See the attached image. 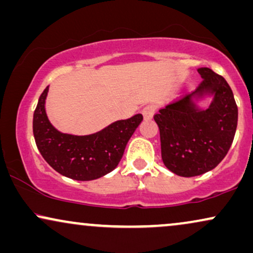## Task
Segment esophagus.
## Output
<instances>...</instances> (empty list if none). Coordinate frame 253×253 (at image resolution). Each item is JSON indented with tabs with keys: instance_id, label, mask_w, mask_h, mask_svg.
I'll return each mask as SVG.
<instances>
[{
	"instance_id": "esophagus-1",
	"label": "esophagus",
	"mask_w": 253,
	"mask_h": 253,
	"mask_svg": "<svg viewBox=\"0 0 253 253\" xmlns=\"http://www.w3.org/2000/svg\"><path fill=\"white\" fill-rule=\"evenodd\" d=\"M155 110H156V107L154 106V105H147V106L142 108L143 118H145V119H150V118L153 117V114L155 113Z\"/></svg>"
}]
</instances>
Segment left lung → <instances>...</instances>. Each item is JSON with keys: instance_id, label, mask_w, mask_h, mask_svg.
Listing matches in <instances>:
<instances>
[{"instance_id": "left-lung-1", "label": "left lung", "mask_w": 253, "mask_h": 253, "mask_svg": "<svg viewBox=\"0 0 253 253\" xmlns=\"http://www.w3.org/2000/svg\"><path fill=\"white\" fill-rule=\"evenodd\" d=\"M197 71L203 78L197 88L154 116L162 161L169 170L184 177L211 170L225 158L238 121L237 105L225 79L209 68ZM204 94H212L214 99L207 110H198L191 98Z\"/></svg>"}]
</instances>
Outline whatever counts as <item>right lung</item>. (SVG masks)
Returning <instances> with one entry per match:
<instances>
[{
	"label": "right lung",
	"instance_id": "right-lung-1",
	"mask_svg": "<svg viewBox=\"0 0 253 253\" xmlns=\"http://www.w3.org/2000/svg\"><path fill=\"white\" fill-rule=\"evenodd\" d=\"M47 91L49 86L38 99L33 120L35 141L44 160L59 174L78 181L95 180L113 170L142 121V114L116 121L89 135L60 133L46 117L44 105Z\"/></svg>",
	"mask_w": 253,
	"mask_h": 253
}]
</instances>
